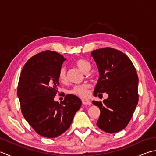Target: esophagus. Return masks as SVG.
<instances>
[{
  "label": "esophagus",
  "mask_w": 156,
  "mask_h": 156,
  "mask_svg": "<svg viewBox=\"0 0 156 156\" xmlns=\"http://www.w3.org/2000/svg\"><path fill=\"white\" fill-rule=\"evenodd\" d=\"M82 104L85 105H90L92 104L91 101H90L89 100H86V99H83V100L82 101Z\"/></svg>",
  "instance_id": "1"
}]
</instances>
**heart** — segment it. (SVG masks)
Masks as SVG:
<instances>
[{
	"label": "heart",
	"mask_w": 156,
	"mask_h": 156,
	"mask_svg": "<svg viewBox=\"0 0 156 156\" xmlns=\"http://www.w3.org/2000/svg\"><path fill=\"white\" fill-rule=\"evenodd\" d=\"M75 65L84 73H87L91 68L90 63L87 61V59L83 58H79L76 59L75 61ZM58 78L59 81L62 82L66 81L67 77H66V71L65 68H62L60 70H59ZM88 88L89 85L88 84L77 85L71 89L70 91H69V93L78 96V97H87L88 94Z\"/></svg>",
	"instance_id": "obj_1"
}]
</instances>
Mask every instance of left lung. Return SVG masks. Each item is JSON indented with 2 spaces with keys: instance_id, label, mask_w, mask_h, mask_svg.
Returning <instances> with one entry per match:
<instances>
[{
  "instance_id": "obj_1",
  "label": "left lung",
  "mask_w": 156,
  "mask_h": 156,
  "mask_svg": "<svg viewBox=\"0 0 156 156\" xmlns=\"http://www.w3.org/2000/svg\"><path fill=\"white\" fill-rule=\"evenodd\" d=\"M91 55L100 76L94 90V97L104 92L108 95L102 102L92 101L101 111L97 125L107 133H117L128 125L138 103L136 69L127 55L113 48L96 49Z\"/></svg>"
}]
</instances>
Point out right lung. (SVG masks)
Masks as SVG:
<instances>
[{
    "label": "right lung",
    "instance_id": "right-lung-1",
    "mask_svg": "<svg viewBox=\"0 0 156 156\" xmlns=\"http://www.w3.org/2000/svg\"><path fill=\"white\" fill-rule=\"evenodd\" d=\"M66 59L57 52H41L29 59L20 75L17 96L22 114L39 135L48 138L64 133L82 105L73 94L66 95L60 103L54 101Z\"/></svg>",
    "mask_w": 156,
    "mask_h": 156
}]
</instances>
